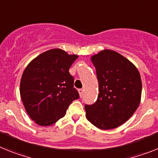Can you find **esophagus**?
<instances>
[{"instance_id": "34e87169", "label": "esophagus", "mask_w": 158, "mask_h": 158, "mask_svg": "<svg viewBox=\"0 0 158 158\" xmlns=\"http://www.w3.org/2000/svg\"><path fill=\"white\" fill-rule=\"evenodd\" d=\"M78 93H79V95H80V97H82V96H83V90L82 89H79Z\"/></svg>"}]
</instances>
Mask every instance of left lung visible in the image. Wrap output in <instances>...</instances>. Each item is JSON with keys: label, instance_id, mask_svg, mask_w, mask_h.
I'll list each match as a JSON object with an SVG mask.
<instances>
[{"label": "left lung", "instance_id": "1", "mask_svg": "<svg viewBox=\"0 0 158 158\" xmlns=\"http://www.w3.org/2000/svg\"><path fill=\"white\" fill-rule=\"evenodd\" d=\"M99 83L97 100L85 105L86 118L99 129H115L137 110L142 96V80L131 61L111 50L91 57Z\"/></svg>", "mask_w": 158, "mask_h": 158}]
</instances>
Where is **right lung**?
<instances>
[{"mask_svg": "<svg viewBox=\"0 0 158 158\" xmlns=\"http://www.w3.org/2000/svg\"><path fill=\"white\" fill-rule=\"evenodd\" d=\"M77 58L62 49H51L31 60L23 70L19 93L25 110L36 124L53 125L79 98L69 72Z\"/></svg>", "mask_w": 158, "mask_h": 158, "instance_id": "add662e5", "label": "right lung"}]
</instances>
